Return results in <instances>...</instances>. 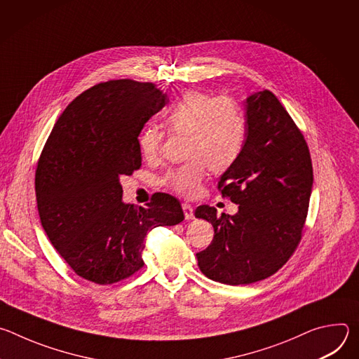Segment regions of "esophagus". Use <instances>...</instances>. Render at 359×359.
I'll list each match as a JSON object with an SVG mask.
<instances>
[{"label": "esophagus", "instance_id": "1", "mask_svg": "<svg viewBox=\"0 0 359 359\" xmlns=\"http://www.w3.org/2000/svg\"><path fill=\"white\" fill-rule=\"evenodd\" d=\"M182 208H183L184 219H186V220H191V219L194 217V212H193V208L190 206L189 203H183V204H182Z\"/></svg>", "mask_w": 359, "mask_h": 359}]
</instances>
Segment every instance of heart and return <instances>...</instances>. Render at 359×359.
<instances>
[{"mask_svg":"<svg viewBox=\"0 0 359 359\" xmlns=\"http://www.w3.org/2000/svg\"><path fill=\"white\" fill-rule=\"evenodd\" d=\"M169 132L186 135L187 161L170 168L162 183L173 193L190 198L197 196L208 173L224 172L237 159L247 139V118L243 107L229 95L215 96L203 90H187L163 114ZM163 133L158 126H144L137 144L146 159L159 155Z\"/></svg>","mask_w":359,"mask_h":359,"instance_id":"b5f03b06","label":"heart"}]
</instances>
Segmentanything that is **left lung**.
I'll list each match as a JSON object with an SVG mask.
<instances>
[{
  "mask_svg": "<svg viewBox=\"0 0 359 359\" xmlns=\"http://www.w3.org/2000/svg\"><path fill=\"white\" fill-rule=\"evenodd\" d=\"M245 118L244 149L219 182L238 212L217 216L203 204L194 213L215 229L212 244L196 254L198 269L229 285L264 280L288 262L302 236L314 180L309 146L273 92L248 96Z\"/></svg>",
  "mask_w": 359,
  "mask_h": 359,
  "instance_id": "left-lung-1",
  "label": "left lung"
}]
</instances>
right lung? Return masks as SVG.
I'll list each match as a JSON object with an SVG mask.
<instances>
[{
	"mask_svg": "<svg viewBox=\"0 0 359 359\" xmlns=\"http://www.w3.org/2000/svg\"><path fill=\"white\" fill-rule=\"evenodd\" d=\"M169 102L151 82L116 79L76 96L50 132L35 170L41 224L68 266L108 285L143 267L147 231L184 215L176 197L155 193L147 208L122 201L121 176L142 165L137 136Z\"/></svg>",
	"mask_w": 359,
	"mask_h": 359,
	"instance_id": "add662e5",
	"label": "right lung"
}]
</instances>
